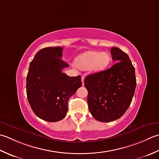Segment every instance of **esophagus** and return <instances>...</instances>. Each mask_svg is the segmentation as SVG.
I'll list each match as a JSON object with an SVG mask.
<instances>
[{"label": "esophagus", "mask_w": 159, "mask_h": 159, "mask_svg": "<svg viewBox=\"0 0 159 159\" xmlns=\"http://www.w3.org/2000/svg\"><path fill=\"white\" fill-rule=\"evenodd\" d=\"M82 86L84 85V75H82Z\"/></svg>", "instance_id": "obj_1"}]
</instances>
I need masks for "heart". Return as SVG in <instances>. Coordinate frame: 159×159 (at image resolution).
Wrapping results in <instances>:
<instances>
[{
	"label": "heart",
	"instance_id": "heart-1",
	"mask_svg": "<svg viewBox=\"0 0 159 159\" xmlns=\"http://www.w3.org/2000/svg\"><path fill=\"white\" fill-rule=\"evenodd\" d=\"M111 61L109 55L106 52L87 51L76 58V66L82 70L89 69L93 73L104 70Z\"/></svg>",
	"mask_w": 159,
	"mask_h": 159
}]
</instances>
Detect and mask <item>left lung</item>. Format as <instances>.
Returning <instances> with one entry per match:
<instances>
[{
    "label": "left lung",
    "instance_id": "obj_1",
    "mask_svg": "<svg viewBox=\"0 0 159 159\" xmlns=\"http://www.w3.org/2000/svg\"><path fill=\"white\" fill-rule=\"evenodd\" d=\"M115 64L106 70L86 77L89 111L96 120L111 122L127 111L135 91L134 67L128 56L120 48L112 47Z\"/></svg>",
    "mask_w": 159,
    "mask_h": 159
}]
</instances>
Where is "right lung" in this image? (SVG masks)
<instances>
[{
    "label": "right lung",
    "instance_id": "1",
    "mask_svg": "<svg viewBox=\"0 0 159 159\" xmlns=\"http://www.w3.org/2000/svg\"><path fill=\"white\" fill-rule=\"evenodd\" d=\"M63 48H44L35 54L27 76V95L32 111L44 121L63 119L68 101L80 87L81 76L69 77L62 73L69 64L61 60Z\"/></svg>",
    "mask_w": 159,
    "mask_h": 159
}]
</instances>
